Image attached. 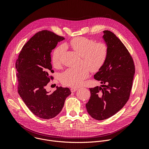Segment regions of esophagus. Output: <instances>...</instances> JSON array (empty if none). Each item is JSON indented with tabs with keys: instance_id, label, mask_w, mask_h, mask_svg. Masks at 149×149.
Here are the masks:
<instances>
[{
	"instance_id": "obj_1",
	"label": "esophagus",
	"mask_w": 149,
	"mask_h": 149,
	"mask_svg": "<svg viewBox=\"0 0 149 149\" xmlns=\"http://www.w3.org/2000/svg\"><path fill=\"white\" fill-rule=\"evenodd\" d=\"M78 90V88H71V91L72 92V93H74V92H75L77 90Z\"/></svg>"
}]
</instances>
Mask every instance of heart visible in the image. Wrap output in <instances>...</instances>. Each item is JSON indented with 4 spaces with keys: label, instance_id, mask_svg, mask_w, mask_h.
Segmentation results:
<instances>
[{
    "label": "heart",
    "instance_id": "b5f03b06",
    "mask_svg": "<svg viewBox=\"0 0 149 149\" xmlns=\"http://www.w3.org/2000/svg\"><path fill=\"white\" fill-rule=\"evenodd\" d=\"M70 45L80 56V64L82 65L77 68H69L61 75V82L67 86L78 87L83 83L91 71L99 70L104 65L108 56V47L102 42H95L94 40L85 37H76L70 42ZM65 47L60 45L54 51L52 61L55 66H58L61 63L62 56Z\"/></svg>",
    "mask_w": 149,
    "mask_h": 149
}]
</instances>
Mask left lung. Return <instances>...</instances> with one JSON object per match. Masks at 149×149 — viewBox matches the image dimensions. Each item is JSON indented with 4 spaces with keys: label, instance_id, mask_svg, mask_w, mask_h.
Instances as JSON below:
<instances>
[{
    "label": "left lung",
    "instance_id": "left-lung-1",
    "mask_svg": "<svg viewBox=\"0 0 149 149\" xmlns=\"http://www.w3.org/2000/svg\"><path fill=\"white\" fill-rule=\"evenodd\" d=\"M103 32L108 56L94 75L103 85L90 88L91 97L86 104L88 114L97 120L110 118L124 107L129 99L135 73L133 58L122 42L110 31Z\"/></svg>",
    "mask_w": 149,
    "mask_h": 149
}]
</instances>
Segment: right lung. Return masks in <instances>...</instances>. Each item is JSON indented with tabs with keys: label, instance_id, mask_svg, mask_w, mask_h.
<instances>
[{
	"label": "right lung",
	"instance_id": "obj_1",
	"mask_svg": "<svg viewBox=\"0 0 149 149\" xmlns=\"http://www.w3.org/2000/svg\"><path fill=\"white\" fill-rule=\"evenodd\" d=\"M65 39L44 30L35 34L23 47L16 62L17 92L30 111L37 117L50 119L62 110L71 93L68 88L56 87L49 93L45 86L52 79L51 54L58 42Z\"/></svg>",
	"mask_w": 149,
	"mask_h": 149
}]
</instances>
